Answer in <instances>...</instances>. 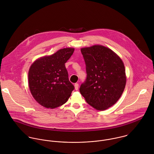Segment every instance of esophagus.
Here are the masks:
<instances>
[{"instance_id": "34e87169", "label": "esophagus", "mask_w": 154, "mask_h": 154, "mask_svg": "<svg viewBox=\"0 0 154 154\" xmlns=\"http://www.w3.org/2000/svg\"><path fill=\"white\" fill-rule=\"evenodd\" d=\"M78 88H79V84H77V83H76V84H75V89H76V91H78Z\"/></svg>"}]
</instances>
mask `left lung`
Listing matches in <instances>:
<instances>
[{
    "label": "left lung",
    "instance_id": "1",
    "mask_svg": "<svg viewBox=\"0 0 154 154\" xmlns=\"http://www.w3.org/2000/svg\"><path fill=\"white\" fill-rule=\"evenodd\" d=\"M81 51L86 65L87 78L79 91L94 108L106 110L119 100L125 88L124 64L115 53L104 46L95 45Z\"/></svg>",
    "mask_w": 154,
    "mask_h": 154
}]
</instances>
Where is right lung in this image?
I'll list each match as a JSON object with an SVG mask.
<instances>
[{
  "instance_id": "1",
  "label": "right lung",
  "mask_w": 154,
  "mask_h": 154,
  "mask_svg": "<svg viewBox=\"0 0 154 154\" xmlns=\"http://www.w3.org/2000/svg\"><path fill=\"white\" fill-rule=\"evenodd\" d=\"M74 48H66L37 60L28 72V84L34 99L42 106L54 109L65 104L74 89L65 67Z\"/></svg>"
}]
</instances>
